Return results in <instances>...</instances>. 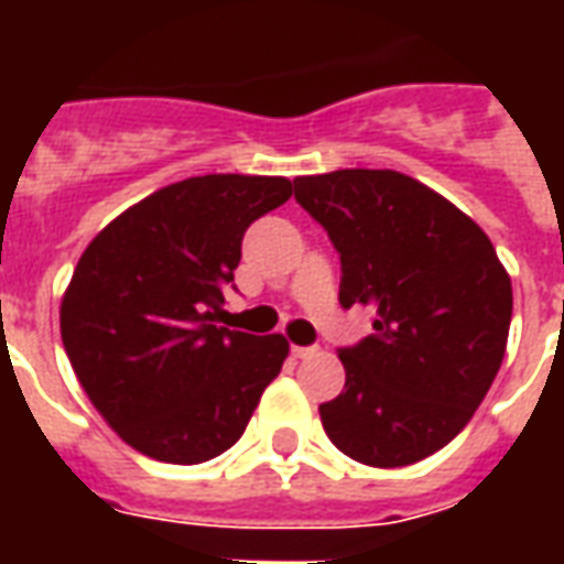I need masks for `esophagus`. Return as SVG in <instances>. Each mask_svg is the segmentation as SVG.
<instances>
[{
  "instance_id": "esophagus-1",
  "label": "esophagus",
  "mask_w": 564,
  "mask_h": 564,
  "mask_svg": "<svg viewBox=\"0 0 564 564\" xmlns=\"http://www.w3.org/2000/svg\"><path fill=\"white\" fill-rule=\"evenodd\" d=\"M314 354H317V347H299V344L293 347L295 359H307V356H314Z\"/></svg>"
}]
</instances>
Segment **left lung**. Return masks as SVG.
Wrapping results in <instances>:
<instances>
[{
  "instance_id": "obj_1",
  "label": "left lung",
  "mask_w": 564,
  "mask_h": 564,
  "mask_svg": "<svg viewBox=\"0 0 564 564\" xmlns=\"http://www.w3.org/2000/svg\"><path fill=\"white\" fill-rule=\"evenodd\" d=\"M295 202L341 253L344 307L375 314L338 354L344 392L319 420L344 456L402 468L447 447L496 380L513 290L477 223L392 169L295 177Z\"/></svg>"
}]
</instances>
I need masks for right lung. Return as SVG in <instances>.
Instances as JSON below:
<instances>
[{
  "instance_id": "1",
  "label": "right lung",
  "mask_w": 564,
  "mask_h": 564,
  "mask_svg": "<svg viewBox=\"0 0 564 564\" xmlns=\"http://www.w3.org/2000/svg\"><path fill=\"white\" fill-rule=\"evenodd\" d=\"M293 181L205 174L150 193L80 253L59 305L68 362L129 447L198 465L245 435L281 375L283 335L217 326L247 226Z\"/></svg>"
}]
</instances>
